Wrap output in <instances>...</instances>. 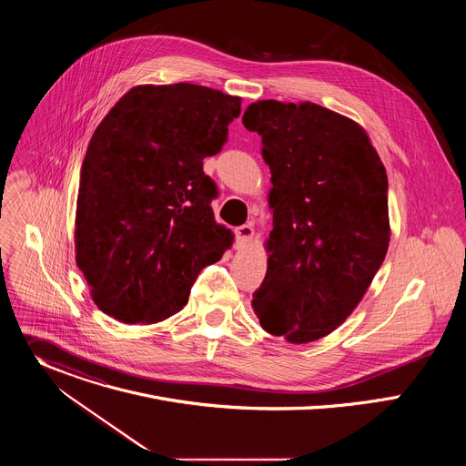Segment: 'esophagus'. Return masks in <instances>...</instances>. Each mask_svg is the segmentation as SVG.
Wrapping results in <instances>:
<instances>
[{"instance_id": "esophagus-1", "label": "esophagus", "mask_w": 466, "mask_h": 466, "mask_svg": "<svg viewBox=\"0 0 466 466\" xmlns=\"http://www.w3.org/2000/svg\"><path fill=\"white\" fill-rule=\"evenodd\" d=\"M234 234H236V243L238 245H245V243H248L252 239L254 228H252V225H241V227H238L234 230Z\"/></svg>"}]
</instances>
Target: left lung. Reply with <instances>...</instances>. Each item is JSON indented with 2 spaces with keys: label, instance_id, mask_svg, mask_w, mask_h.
<instances>
[{
  "label": "left lung",
  "instance_id": "left-lung-1",
  "mask_svg": "<svg viewBox=\"0 0 466 466\" xmlns=\"http://www.w3.org/2000/svg\"><path fill=\"white\" fill-rule=\"evenodd\" d=\"M243 125L261 137L273 182L252 309L273 336L317 341L354 311L387 254L385 167L363 127L309 101L252 103Z\"/></svg>",
  "mask_w": 466,
  "mask_h": 466
}]
</instances>
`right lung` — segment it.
Masks as SVG:
<instances>
[{
	"instance_id": "right-lung-1",
	"label": "right lung",
	"mask_w": 466,
	"mask_h": 466,
	"mask_svg": "<svg viewBox=\"0 0 466 466\" xmlns=\"http://www.w3.org/2000/svg\"><path fill=\"white\" fill-rule=\"evenodd\" d=\"M239 112L241 97L214 88L142 85L97 125L81 167L76 258L101 311L127 324L175 315L232 245L203 160L223 149Z\"/></svg>"
}]
</instances>
